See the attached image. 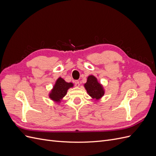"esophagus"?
Wrapping results in <instances>:
<instances>
[{"label":"esophagus","mask_w":156,"mask_h":156,"mask_svg":"<svg viewBox=\"0 0 156 156\" xmlns=\"http://www.w3.org/2000/svg\"><path fill=\"white\" fill-rule=\"evenodd\" d=\"M75 85L76 87H79L80 85V83H79V81H75Z\"/></svg>","instance_id":"obj_1"}]
</instances>
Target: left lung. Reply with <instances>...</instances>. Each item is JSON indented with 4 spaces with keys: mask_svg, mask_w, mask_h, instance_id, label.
Instances as JSON below:
<instances>
[{
    "mask_svg": "<svg viewBox=\"0 0 156 156\" xmlns=\"http://www.w3.org/2000/svg\"><path fill=\"white\" fill-rule=\"evenodd\" d=\"M87 92L93 99H98L101 98L103 94H104V90L101 84L97 81V79L93 76L90 75L87 79V82L84 84Z\"/></svg>",
    "mask_w": 156,
    "mask_h": 156,
    "instance_id": "left-lung-1",
    "label": "left lung"
}]
</instances>
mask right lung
Returning a JSON list of instances; mask_svg holds the SVG:
<instances>
[{
  "label": "right lung",
  "mask_w": 156,
  "mask_h": 156,
  "mask_svg": "<svg viewBox=\"0 0 156 156\" xmlns=\"http://www.w3.org/2000/svg\"><path fill=\"white\" fill-rule=\"evenodd\" d=\"M73 84L71 83H66L63 79L58 78L56 81L55 85L49 94V98L53 101L59 102L61 99L65 96L68 90L72 87Z\"/></svg>",
  "instance_id": "obj_1"
}]
</instances>
